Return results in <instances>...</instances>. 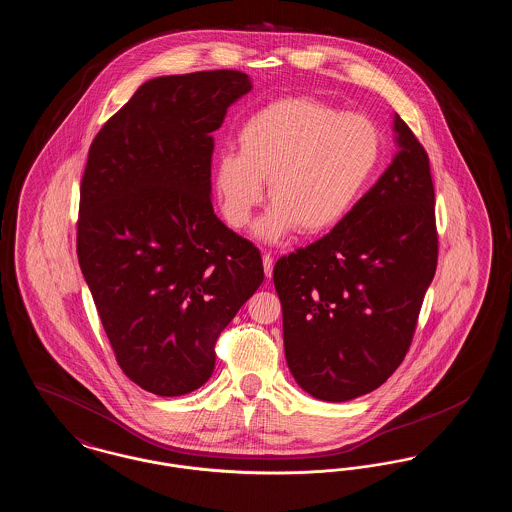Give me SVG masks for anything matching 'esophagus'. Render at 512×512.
<instances>
[{
	"label": "esophagus",
	"instance_id": "esophagus-1",
	"mask_svg": "<svg viewBox=\"0 0 512 512\" xmlns=\"http://www.w3.org/2000/svg\"><path fill=\"white\" fill-rule=\"evenodd\" d=\"M263 268H265V276L270 278L272 276V268H274V259H272L270 253L263 255Z\"/></svg>",
	"mask_w": 512,
	"mask_h": 512
}]
</instances>
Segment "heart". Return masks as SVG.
I'll return each instance as SVG.
<instances>
[{"instance_id":"heart-1","label":"heart","mask_w":512,"mask_h":512,"mask_svg":"<svg viewBox=\"0 0 512 512\" xmlns=\"http://www.w3.org/2000/svg\"><path fill=\"white\" fill-rule=\"evenodd\" d=\"M238 147L240 153H222L215 165L222 213L232 228H244L268 182L272 207L253 228L265 242L295 230L320 236L338 228L382 155L374 122L311 98L276 99L255 111L238 130Z\"/></svg>"}]
</instances>
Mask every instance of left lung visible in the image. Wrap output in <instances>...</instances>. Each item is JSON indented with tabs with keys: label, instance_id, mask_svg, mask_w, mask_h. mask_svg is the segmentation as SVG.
<instances>
[{
	"label": "left lung",
	"instance_id": "left-lung-1",
	"mask_svg": "<svg viewBox=\"0 0 512 512\" xmlns=\"http://www.w3.org/2000/svg\"><path fill=\"white\" fill-rule=\"evenodd\" d=\"M393 132L390 167L351 215L272 272L290 372L322 401L361 397L397 370L438 267L430 159L397 113Z\"/></svg>",
	"mask_w": 512,
	"mask_h": 512
}]
</instances>
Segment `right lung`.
Returning a JSON list of instances; mask_svg holds the SVG:
<instances>
[{
  "mask_svg": "<svg viewBox=\"0 0 512 512\" xmlns=\"http://www.w3.org/2000/svg\"><path fill=\"white\" fill-rule=\"evenodd\" d=\"M251 88L240 71L151 78L90 146L78 263L122 372L161 397L211 378L220 332L265 278L211 203V132Z\"/></svg>",
  "mask_w": 512,
  "mask_h": 512,
  "instance_id": "right-lung-1",
  "label": "right lung"
}]
</instances>
